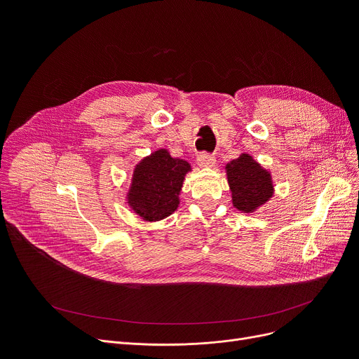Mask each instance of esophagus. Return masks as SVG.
Listing matches in <instances>:
<instances>
[{
  "label": "esophagus",
  "mask_w": 359,
  "mask_h": 359,
  "mask_svg": "<svg viewBox=\"0 0 359 359\" xmlns=\"http://www.w3.org/2000/svg\"><path fill=\"white\" fill-rule=\"evenodd\" d=\"M198 164L201 167H214L215 165V157L208 153H201L198 156Z\"/></svg>",
  "instance_id": "esophagus-1"
}]
</instances>
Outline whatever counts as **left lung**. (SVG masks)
<instances>
[{"label":"left lung","instance_id":"obj_1","mask_svg":"<svg viewBox=\"0 0 359 359\" xmlns=\"http://www.w3.org/2000/svg\"><path fill=\"white\" fill-rule=\"evenodd\" d=\"M233 195V205L238 211L253 212L273 195L272 177L249 154H241L225 167Z\"/></svg>","mask_w":359,"mask_h":359}]
</instances>
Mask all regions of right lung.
<instances>
[{
    "instance_id": "1",
    "label": "right lung",
    "mask_w": 359,
    "mask_h": 359,
    "mask_svg": "<svg viewBox=\"0 0 359 359\" xmlns=\"http://www.w3.org/2000/svg\"><path fill=\"white\" fill-rule=\"evenodd\" d=\"M191 164L161 148L137 164L128 203L142 219L160 221L179 206V194Z\"/></svg>"
}]
</instances>
